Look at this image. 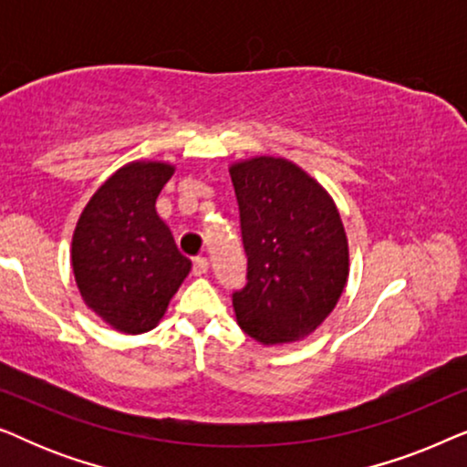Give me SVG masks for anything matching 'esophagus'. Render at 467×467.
<instances>
[{
	"label": "esophagus",
	"instance_id": "34e87169",
	"mask_svg": "<svg viewBox=\"0 0 467 467\" xmlns=\"http://www.w3.org/2000/svg\"><path fill=\"white\" fill-rule=\"evenodd\" d=\"M208 267H210V264H208L206 257H197V259L193 261V270H195V274H206Z\"/></svg>",
	"mask_w": 467,
	"mask_h": 467
}]
</instances>
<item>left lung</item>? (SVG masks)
<instances>
[{
	"instance_id": "8db88e82",
	"label": "left lung",
	"mask_w": 467,
	"mask_h": 467,
	"mask_svg": "<svg viewBox=\"0 0 467 467\" xmlns=\"http://www.w3.org/2000/svg\"><path fill=\"white\" fill-rule=\"evenodd\" d=\"M240 206L248 283L234 293L240 329L265 347L310 336L348 280V240L321 182L289 159L229 165Z\"/></svg>"
}]
</instances>
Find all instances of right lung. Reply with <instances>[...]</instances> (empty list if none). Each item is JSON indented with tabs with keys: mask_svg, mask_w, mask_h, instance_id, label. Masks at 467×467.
I'll use <instances>...</instances> for the list:
<instances>
[{
	"mask_svg": "<svg viewBox=\"0 0 467 467\" xmlns=\"http://www.w3.org/2000/svg\"><path fill=\"white\" fill-rule=\"evenodd\" d=\"M174 170L165 161L123 165L95 191L76 223V286L88 308L123 334L157 327L191 272L155 210Z\"/></svg>",
	"mask_w": 467,
	"mask_h": 467,
	"instance_id": "add662e5",
	"label": "right lung"
}]
</instances>
